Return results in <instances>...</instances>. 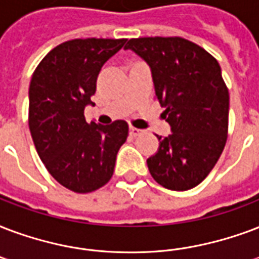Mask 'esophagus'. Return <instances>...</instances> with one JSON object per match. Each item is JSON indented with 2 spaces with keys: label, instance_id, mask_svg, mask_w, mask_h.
<instances>
[{
  "label": "esophagus",
  "instance_id": "esophagus-1",
  "mask_svg": "<svg viewBox=\"0 0 259 259\" xmlns=\"http://www.w3.org/2000/svg\"><path fill=\"white\" fill-rule=\"evenodd\" d=\"M141 133H143V130L141 129H137V127H134V126H130V134H132V136L136 137V136H138V134Z\"/></svg>",
  "mask_w": 259,
  "mask_h": 259
}]
</instances>
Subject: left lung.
Returning a JSON list of instances; mask_svg holds the SVG:
<instances>
[{"instance_id":"obj_1","label":"left lung","mask_w":259,"mask_h":259,"mask_svg":"<svg viewBox=\"0 0 259 259\" xmlns=\"http://www.w3.org/2000/svg\"><path fill=\"white\" fill-rule=\"evenodd\" d=\"M151 66L156 99L171 125L168 137L147 160L152 178L165 189L185 191L208 177L226 147L230 94L217 59L181 36L130 39Z\"/></svg>"}]
</instances>
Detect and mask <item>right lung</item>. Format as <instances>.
<instances>
[{"mask_svg":"<svg viewBox=\"0 0 259 259\" xmlns=\"http://www.w3.org/2000/svg\"><path fill=\"white\" fill-rule=\"evenodd\" d=\"M127 39L87 37L58 45L39 62L29 84L28 125L36 152L55 181L85 194L111 179L127 122L98 125L84 108L96 92L104 62Z\"/></svg>","mask_w":259,"mask_h":259,"instance_id":"right-lung-1","label":"right lung"}]
</instances>
